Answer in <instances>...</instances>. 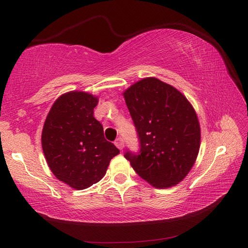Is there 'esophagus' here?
Returning <instances> with one entry per match:
<instances>
[{
    "label": "esophagus",
    "instance_id": "1",
    "mask_svg": "<svg viewBox=\"0 0 248 248\" xmlns=\"http://www.w3.org/2000/svg\"><path fill=\"white\" fill-rule=\"evenodd\" d=\"M115 145L117 146V148H118V149H120V150H123L124 146H125V142H124L123 138L119 137V138L115 140Z\"/></svg>",
    "mask_w": 248,
    "mask_h": 248
}]
</instances>
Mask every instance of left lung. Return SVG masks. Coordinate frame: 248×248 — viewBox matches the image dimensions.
Segmentation results:
<instances>
[{
	"mask_svg": "<svg viewBox=\"0 0 248 248\" xmlns=\"http://www.w3.org/2000/svg\"><path fill=\"white\" fill-rule=\"evenodd\" d=\"M138 133L139 152L126 151L137 174L157 188L178 184L191 170L201 130L191 104L177 89L154 78L124 92Z\"/></svg>",
	"mask_w": 248,
	"mask_h": 248,
	"instance_id": "1",
	"label": "left lung"
}]
</instances>
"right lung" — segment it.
<instances>
[{
  "label": "right lung",
  "mask_w": 248,
  "mask_h": 248,
  "mask_svg": "<svg viewBox=\"0 0 248 248\" xmlns=\"http://www.w3.org/2000/svg\"><path fill=\"white\" fill-rule=\"evenodd\" d=\"M98 99L85 92H69L56 100L42 130V149L54 175L76 189H85L106 175L112 157L120 153L104 139L94 118Z\"/></svg>",
  "instance_id": "obj_1"
}]
</instances>
